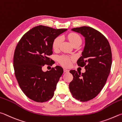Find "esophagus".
<instances>
[{"label":"esophagus","mask_w":122,"mask_h":122,"mask_svg":"<svg viewBox=\"0 0 122 122\" xmlns=\"http://www.w3.org/2000/svg\"><path fill=\"white\" fill-rule=\"evenodd\" d=\"M70 70H67L66 69H64V72H66V73H67V72H69Z\"/></svg>","instance_id":"1"}]
</instances>
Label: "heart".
<instances>
[{"label":"heart","mask_w":122,"mask_h":122,"mask_svg":"<svg viewBox=\"0 0 122 122\" xmlns=\"http://www.w3.org/2000/svg\"><path fill=\"white\" fill-rule=\"evenodd\" d=\"M67 38L71 43L74 45L76 43L81 44L82 42V38L78 34L76 33H71L67 35ZM62 42V38L61 36H58L52 42V48L54 50H58L60 48V46ZM59 61L64 66H69L71 63V59L67 56H61L59 58Z\"/></svg>","instance_id":"heart-1"}]
</instances>
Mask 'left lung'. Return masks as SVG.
<instances>
[{
    "label": "left lung",
    "mask_w": 122,
    "mask_h": 122,
    "mask_svg": "<svg viewBox=\"0 0 122 122\" xmlns=\"http://www.w3.org/2000/svg\"><path fill=\"white\" fill-rule=\"evenodd\" d=\"M71 30L85 37V47L77 64L85 66L86 71H70L73 79L69 89L74 98L86 102L97 97L105 85L112 67V50L107 39L97 30L87 26Z\"/></svg>",
    "instance_id": "left-lung-1"
}]
</instances>
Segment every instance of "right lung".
<instances>
[{
    "label": "right lung",
    "instance_id": "1",
    "mask_svg": "<svg viewBox=\"0 0 122 122\" xmlns=\"http://www.w3.org/2000/svg\"><path fill=\"white\" fill-rule=\"evenodd\" d=\"M67 29H53L40 25L25 34L15 49L13 66L19 86L30 99L44 102L53 97L63 73L60 66L43 72L42 67L51 61L52 42Z\"/></svg>",
    "mask_w": 122,
    "mask_h": 122
}]
</instances>
